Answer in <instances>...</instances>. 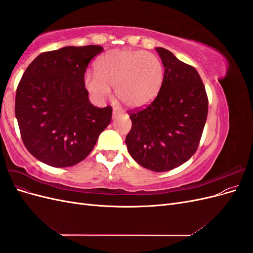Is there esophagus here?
Listing matches in <instances>:
<instances>
[{
    "label": "esophagus",
    "mask_w": 253,
    "mask_h": 253,
    "mask_svg": "<svg viewBox=\"0 0 253 253\" xmlns=\"http://www.w3.org/2000/svg\"><path fill=\"white\" fill-rule=\"evenodd\" d=\"M118 115H120V112L118 110H114L113 111V118H116Z\"/></svg>",
    "instance_id": "1"
}]
</instances>
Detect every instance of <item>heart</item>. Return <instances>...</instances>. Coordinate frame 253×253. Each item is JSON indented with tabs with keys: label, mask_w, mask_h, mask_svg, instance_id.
Masks as SVG:
<instances>
[{
	"label": "heart",
	"mask_w": 253,
	"mask_h": 253,
	"mask_svg": "<svg viewBox=\"0 0 253 253\" xmlns=\"http://www.w3.org/2000/svg\"><path fill=\"white\" fill-rule=\"evenodd\" d=\"M96 74L86 72L84 86L96 101L111 95L128 109H140L158 95L164 81V66L153 52L135 49H114L103 53L95 63Z\"/></svg>",
	"instance_id": "b5f03b06"
}]
</instances>
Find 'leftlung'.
<instances>
[{"instance_id":"obj_1","label":"left lung","mask_w":253,"mask_h":253,"mask_svg":"<svg viewBox=\"0 0 253 253\" xmlns=\"http://www.w3.org/2000/svg\"><path fill=\"white\" fill-rule=\"evenodd\" d=\"M165 67L157 97L143 110L131 112L126 138L137 164L154 172L175 169L197 150L208 115V97L193 66L156 47Z\"/></svg>"}]
</instances>
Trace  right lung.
Wrapping results in <instances>:
<instances>
[{"mask_svg": "<svg viewBox=\"0 0 253 253\" xmlns=\"http://www.w3.org/2000/svg\"><path fill=\"white\" fill-rule=\"evenodd\" d=\"M99 45L42 52L19 83L14 113L23 143L40 162L55 168L78 164L94 149L112 120V106L88 100L84 74Z\"/></svg>", "mask_w": 253, "mask_h": 253, "instance_id": "1", "label": "right lung"}]
</instances>
